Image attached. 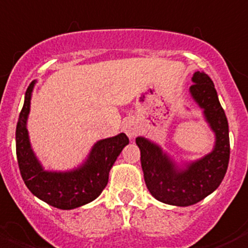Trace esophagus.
I'll use <instances>...</instances> for the list:
<instances>
[{"instance_id": "esophagus-1", "label": "esophagus", "mask_w": 248, "mask_h": 248, "mask_svg": "<svg viewBox=\"0 0 248 248\" xmlns=\"http://www.w3.org/2000/svg\"><path fill=\"white\" fill-rule=\"evenodd\" d=\"M123 130L125 132V134L128 135L129 138L133 139L138 133V125L135 124L133 120H126L124 124H123Z\"/></svg>"}]
</instances>
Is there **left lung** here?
<instances>
[{
    "mask_svg": "<svg viewBox=\"0 0 248 248\" xmlns=\"http://www.w3.org/2000/svg\"><path fill=\"white\" fill-rule=\"evenodd\" d=\"M192 81L189 94L215 134L213 149L200 159L178 164L159 144L144 137L135 139L148 190L170 206H192L215 192L225 178L230 160L228 122L215 84L203 71H196Z\"/></svg>",
    "mask_w": 248,
    "mask_h": 248,
    "instance_id": "left-lung-1",
    "label": "left lung"
}]
</instances>
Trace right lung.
I'll return each instance as SVG.
<instances>
[{"instance_id":"add662e5","label":"right lung","mask_w":248,"mask_h":248,"mask_svg":"<svg viewBox=\"0 0 248 248\" xmlns=\"http://www.w3.org/2000/svg\"><path fill=\"white\" fill-rule=\"evenodd\" d=\"M36 80L27 88L16 126V154L22 179L30 192L60 209H74L96 200L107 187L109 172L123 148L129 144L124 133L101 139L93 145L81 166L66 172L46 170L30 143L27 119Z\"/></svg>"}]
</instances>
